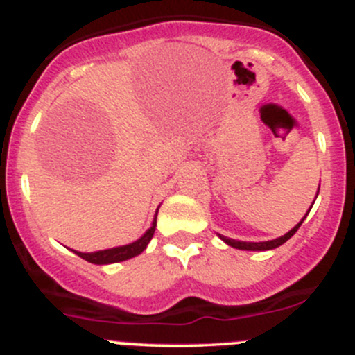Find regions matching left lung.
<instances>
[{
    "label": "left lung",
    "mask_w": 355,
    "mask_h": 355,
    "mask_svg": "<svg viewBox=\"0 0 355 355\" xmlns=\"http://www.w3.org/2000/svg\"><path fill=\"white\" fill-rule=\"evenodd\" d=\"M318 194H319V189H318ZM315 198H318V196H315ZM315 201V199H314ZM312 205H314V202H312ZM312 208V206H311ZM309 211H311V209H309ZM309 211L305 213V216L309 215ZM305 216L304 218L300 220V222L297 223V225L293 227V229L290 230V232H286L284 234V236H281V237H277V239H270V241H261V243H246V241H237V239H230V237H225V236H222V234H218V237L220 239L223 241V243L225 244H229V246H232V248H236V250H244V251H267V250H274V248H279L281 244H284L286 243L288 239H290L291 236H293L295 232H297L298 230V227L302 225V222H304L305 220Z\"/></svg>",
    "instance_id": "left-lung-1"
}]
</instances>
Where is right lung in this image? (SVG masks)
<instances>
[{
    "mask_svg": "<svg viewBox=\"0 0 355 355\" xmlns=\"http://www.w3.org/2000/svg\"><path fill=\"white\" fill-rule=\"evenodd\" d=\"M157 209H156V215H154L153 225L146 230V234H144L142 237H139V239L133 241V243L125 244V246L109 248V250L94 251V253H81V251H76V250H72V251H74L78 257H81L83 260L90 261V263H95V265H109V263H118V261L130 260V258H133V257H137V254L142 253V251L147 248V244H149V241L153 239L154 230H156Z\"/></svg>",
    "mask_w": 355,
    "mask_h": 355,
    "instance_id": "1",
    "label": "right lung"
}]
</instances>
